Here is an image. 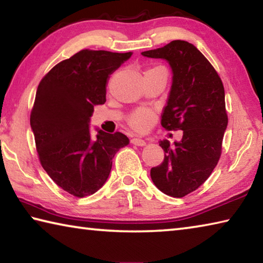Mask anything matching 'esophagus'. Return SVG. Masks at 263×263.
Instances as JSON below:
<instances>
[{
  "label": "esophagus",
  "instance_id": "34e87169",
  "mask_svg": "<svg viewBox=\"0 0 263 263\" xmlns=\"http://www.w3.org/2000/svg\"><path fill=\"white\" fill-rule=\"evenodd\" d=\"M131 144L137 145V146H145L146 145V141L140 139V138H132Z\"/></svg>",
  "mask_w": 263,
  "mask_h": 263
}]
</instances>
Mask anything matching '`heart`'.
I'll return each mask as SVG.
<instances>
[{"label":"heart","instance_id":"obj_1","mask_svg":"<svg viewBox=\"0 0 263 263\" xmlns=\"http://www.w3.org/2000/svg\"><path fill=\"white\" fill-rule=\"evenodd\" d=\"M154 119L153 112L149 109H138L135 112L131 114L130 118H128V124H130L132 128L137 131H145L152 125Z\"/></svg>","mask_w":263,"mask_h":263}]
</instances>
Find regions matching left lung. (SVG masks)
I'll return each mask as SVG.
<instances>
[{
    "label": "left lung",
    "mask_w": 263,
    "mask_h": 263,
    "mask_svg": "<svg viewBox=\"0 0 263 263\" xmlns=\"http://www.w3.org/2000/svg\"><path fill=\"white\" fill-rule=\"evenodd\" d=\"M141 54L166 60L173 72L161 125L169 131L182 130L183 136L174 145L159 141L164 159L151 169V177L160 191L180 198L201 186L219 161L229 122L224 86L206 58L185 41H173Z\"/></svg>",
    "instance_id": "8db88e82"
}]
</instances>
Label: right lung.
I'll use <instances>...</instances> for the list:
<instances>
[{
  "mask_svg": "<svg viewBox=\"0 0 263 263\" xmlns=\"http://www.w3.org/2000/svg\"><path fill=\"white\" fill-rule=\"evenodd\" d=\"M132 52L82 50L55 65L39 83L30 124L43 168L75 197L95 194L108 180L112 159L128 145L121 132L97 128L89 122L94 106L105 103L110 75Z\"/></svg>",
  "mask_w": 263,
  "mask_h": 263,
  "instance_id": "right-lung-1",
  "label": "right lung"
}]
</instances>
